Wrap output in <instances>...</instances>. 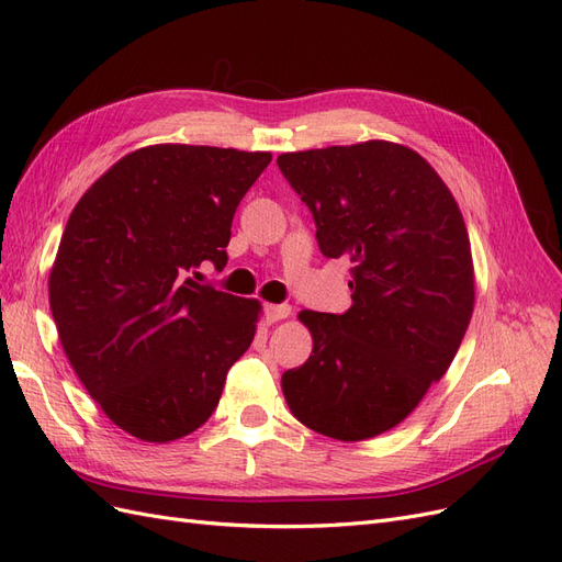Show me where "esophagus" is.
I'll return each instance as SVG.
<instances>
[{"mask_svg":"<svg viewBox=\"0 0 562 562\" xmlns=\"http://www.w3.org/2000/svg\"><path fill=\"white\" fill-rule=\"evenodd\" d=\"M291 312H293L291 304H267V307H265V316H267L269 323L288 318V316H291Z\"/></svg>","mask_w":562,"mask_h":562,"instance_id":"34e87169","label":"esophagus"}]
</instances>
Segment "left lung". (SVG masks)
<instances>
[{
  "mask_svg": "<svg viewBox=\"0 0 562 562\" xmlns=\"http://www.w3.org/2000/svg\"><path fill=\"white\" fill-rule=\"evenodd\" d=\"M307 203L326 258L351 260L345 314L300 312L307 363L285 370L293 415L323 436L363 440L394 429L446 375L473 312L464 217L417 151L386 140L277 159Z\"/></svg>",
  "mask_w": 562,
  "mask_h": 562,
  "instance_id": "left-lung-1",
  "label": "left lung"
}]
</instances>
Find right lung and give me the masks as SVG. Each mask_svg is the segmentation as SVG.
Wrapping results in <instances>:
<instances>
[{
  "mask_svg": "<svg viewBox=\"0 0 562 562\" xmlns=\"http://www.w3.org/2000/svg\"><path fill=\"white\" fill-rule=\"evenodd\" d=\"M269 151L151 145L119 159L67 220L48 302L60 345L119 429L168 443L217 407L258 300L199 283L227 265L232 220Z\"/></svg>",
  "mask_w": 562,
  "mask_h": 562,
  "instance_id": "obj_1",
  "label": "right lung"
}]
</instances>
